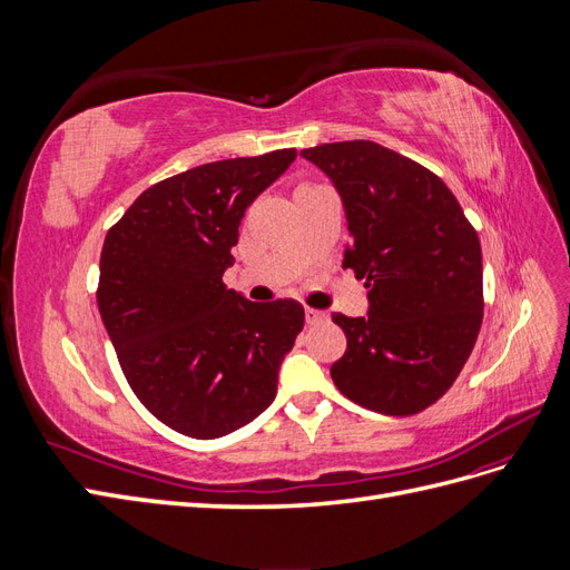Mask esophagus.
<instances>
[{"mask_svg": "<svg viewBox=\"0 0 570 570\" xmlns=\"http://www.w3.org/2000/svg\"><path fill=\"white\" fill-rule=\"evenodd\" d=\"M304 316H306V323L314 325V323H323L327 318L325 312H318V308H304Z\"/></svg>", "mask_w": 570, "mask_h": 570, "instance_id": "34e87169", "label": "esophagus"}]
</instances>
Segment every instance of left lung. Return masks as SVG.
I'll return each mask as SVG.
<instances>
[{
  "label": "left lung",
  "mask_w": 570,
  "mask_h": 570,
  "mask_svg": "<svg viewBox=\"0 0 570 570\" xmlns=\"http://www.w3.org/2000/svg\"><path fill=\"white\" fill-rule=\"evenodd\" d=\"M347 216L344 268L366 278L368 312L333 314L347 352L331 366L358 406L411 416L452 387L482 323V254L452 189L368 140L302 149Z\"/></svg>",
  "instance_id": "8db88e82"
}]
</instances>
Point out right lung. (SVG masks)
Returning a JSON list of instances; mask_svg holds the SVG:
<instances>
[{
	"mask_svg": "<svg viewBox=\"0 0 570 570\" xmlns=\"http://www.w3.org/2000/svg\"><path fill=\"white\" fill-rule=\"evenodd\" d=\"M295 157L278 149L189 168L145 189L107 233L101 321L137 400L176 433L230 435L275 400L304 308L249 302L223 273L247 206Z\"/></svg>",
	"mask_w": 570,
	"mask_h": 570,
	"instance_id": "add662e5",
	"label": "right lung"
}]
</instances>
